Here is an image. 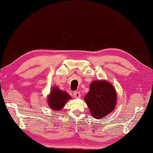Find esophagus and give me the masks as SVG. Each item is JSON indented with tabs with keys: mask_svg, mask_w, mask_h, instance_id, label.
I'll list each match as a JSON object with an SVG mask.
<instances>
[{
	"mask_svg": "<svg viewBox=\"0 0 153 153\" xmlns=\"http://www.w3.org/2000/svg\"><path fill=\"white\" fill-rule=\"evenodd\" d=\"M74 97L76 98H80V93L79 92H74Z\"/></svg>",
	"mask_w": 153,
	"mask_h": 153,
	"instance_id": "obj_1",
	"label": "esophagus"
}]
</instances>
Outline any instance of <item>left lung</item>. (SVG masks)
I'll return each instance as SVG.
<instances>
[{
    "label": "left lung",
    "instance_id": "1",
    "mask_svg": "<svg viewBox=\"0 0 153 153\" xmlns=\"http://www.w3.org/2000/svg\"><path fill=\"white\" fill-rule=\"evenodd\" d=\"M117 98V92L111 83L105 79H98L90 84L84 101L92 117L100 120L114 111Z\"/></svg>",
    "mask_w": 153,
    "mask_h": 153
}]
</instances>
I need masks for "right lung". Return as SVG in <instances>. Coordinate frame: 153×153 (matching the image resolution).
Instances as JSON below:
<instances>
[{
	"label": "right lung",
	"instance_id": "1",
	"mask_svg": "<svg viewBox=\"0 0 153 153\" xmlns=\"http://www.w3.org/2000/svg\"><path fill=\"white\" fill-rule=\"evenodd\" d=\"M47 102L51 109L59 111L63 108L71 97L67 92L59 89L56 86L53 87L48 95Z\"/></svg>",
	"mask_w": 153,
	"mask_h": 153
}]
</instances>
